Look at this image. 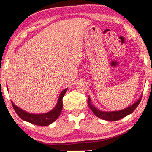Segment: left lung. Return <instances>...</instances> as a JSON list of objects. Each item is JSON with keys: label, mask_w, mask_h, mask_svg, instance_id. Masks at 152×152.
Wrapping results in <instances>:
<instances>
[{"label": "left lung", "mask_w": 152, "mask_h": 152, "mask_svg": "<svg viewBox=\"0 0 152 152\" xmlns=\"http://www.w3.org/2000/svg\"><path fill=\"white\" fill-rule=\"evenodd\" d=\"M141 100V97L140 98L136 103H134L132 105L130 106L129 107H127L126 109L122 110L115 112H103L99 110L96 109V107H94V106L91 105V102H90V98H88V105H89L90 109L91 110V111L94 113L95 115L97 116L98 118L103 120H106V121H115L124 118V117L127 116L128 115L131 114V113H132L133 112L136 110V108L137 107L138 104H139Z\"/></svg>", "instance_id": "left-lung-1"}]
</instances>
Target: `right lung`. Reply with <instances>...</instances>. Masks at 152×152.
<instances>
[{"label": "right lung", "instance_id": "right-lung-1", "mask_svg": "<svg viewBox=\"0 0 152 152\" xmlns=\"http://www.w3.org/2000/svg\"><path fill=\"white\" fill-rule=\"evenodd\" d=\"M66 90L67 89H64L61 93L59 99H58V104L56 106V107L53 110L49 112V113H45V114H30V113H26V112L20 109L17 106L15 105L12 102H11V104H12L15 112L19 116L20 118H21L25 121L32 123V124L37 125V126H46L56 121L58 116L61 114L63 109V98L66 94Z\"/></svg>", "mask_w": 152, "mask_h": 152}]
</instances>
